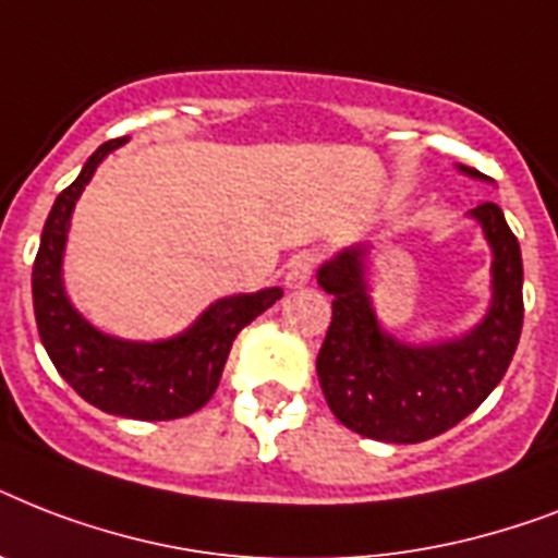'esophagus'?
Here are the masks:
<instances>
[{"label": "esophagus", "mask_w": 558, "mask_h": 558, "mask_svg": "<svg viewBox=\"0 0 558 558\" xmlns=\"http://www.w3.org/2000/svg\"><path fill=\"white\" fill-rule=\"evenodd\" d=\"M315 266H318V257H315L313 252L298 254L295 260L289 263V269H287V287H289V289L306 287V283L313 280Z\"/></svg>", "instance_id": "obj_1"}]
</instances>
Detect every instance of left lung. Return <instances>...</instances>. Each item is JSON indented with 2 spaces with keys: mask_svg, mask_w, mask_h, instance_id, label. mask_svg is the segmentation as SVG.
<instances>
[{
  "mask_svg": "<svg viewBox=\"0 0 558 558\" xmlns=\"http://www.w3.org/2000/svg\"><path fill=\"white\" fill-rule=\"evenodd\" d=\"M472 217L495 252V295L484 324L458 341L411 348L381 332L365 292L362 245L318 269V283L332 295V322L315 371L327 405L350 432L381 442L432 440L472 414L504 379L524 322L521 248L495 202H481Z\"/></svg>",
  "mask_w": 558,
  "mask_h": 558,
  "instance_id": "obj_1",
  "label": "left lung"
}]
</instances>
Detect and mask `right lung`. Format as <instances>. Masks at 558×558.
<instances>
[{"instance_id":"1","label":"right lung","mask_w":558,"mask_h":558,"mask_svg":"<svg viewBox=\"0 0 558 558\" xmlns=\"http://www.w3.org/2000/svg\"><path fill=\"white\" fill-rule=\"evenodd\" d=\"M126 138L100 144L83 165L81 177L54 199L39 240L31 292L39 339L57 373L100 411L130 420H179L199 411L219 385L236 332L266 313L283 289L222 298L179 339L135 344L104 336L74 313L60 280L69 217L81 191L109 150Z\"/></svg>"}]
</instances>
